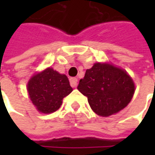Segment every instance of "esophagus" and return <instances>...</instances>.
Returning a JSON list of instances; mask_svg holds the SVG:
<instances>
[{
	"mask_svg": "<svg viewBox=\"0 0 155 155\" xmlns=\"http://www.w3.org/2000/svg\"><path fill=\"white\" fill-rule=\"evenodd\" d=\"M70 84L72 88H76L78 86V78H70Z\"/></svg>",
	"mask_w": 155,
	"mask_h": 155,
	"instance_id": "esophagus-1",
	"label": "esophagus"
}]
</instances>
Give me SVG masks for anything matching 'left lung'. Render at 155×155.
Returning a JSON list of instances; mask_svg holds the SVG:
<instances>
[{"instance_id":"left-lung-1","label":"left lung","mask_w":155,"mask_h":155,"mask_svg":"<svg viewBox=\"0 0 155 155\" xmlns=\"http://www.w3.org/2000/svg\"><path fill=\"white\" fill-rule=\"evenodd\" d=\"M78 90L88 98L92 110L101 116H110L124 109L133 97L134 84L122 69L110 64L96 63L86 70Z\"/></svg>"}]
</instances>
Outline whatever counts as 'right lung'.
I'll return each instance as SVG.
<instances>
[{
    "label": "right lung",
    "mask_w": 155,
    "mask_h": 155,
    "mask_svg": "<svg viewBox=\"0 0 155 155\" xmlns=\"http://www.w3.org/2000/svg\"><path fill=\"white\" fill-rule=\"evenodd\" d=\"M27 91L39 112L51 114L59 109L63 98L72 91V88L65 75L49 67L31 78Z\"/></svg>",
    "instance_id": "right-lung-1"
}]
</instances>
